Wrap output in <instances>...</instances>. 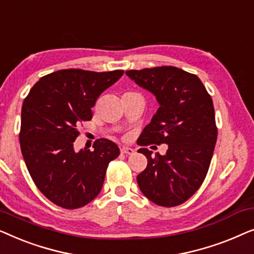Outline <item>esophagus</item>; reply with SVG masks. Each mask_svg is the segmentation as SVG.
<instances>
[{
	"label": "esophagus",
	"instance_id": "esophagus-1",
	"mask_svg": "<svg viewBox=\"0 0 254 254\" xmlns=\"http://www.w3.org/2000/svg\"><path fill=\"white\" fill-rule=\"evenodd\" d=\"M121 154H126V155H133L134 154V149L130 148V147H123L120 149Z\"/></svg>",
	"mask_w": 254,
	"mask_h": 254
}]
</instances>
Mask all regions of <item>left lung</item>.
<instances>
[{
  "label": "left lung",
  "mask_w": 254,
  "mask_h": 254,
  "mask_svg": "<svg viewBox=\"0 0 254 254\" xmlns=\"http://www.w3.org/2000/svg\"><path fill=\"white\" fill-rule=\"evenodd\" d=\"M126 74L159 104L137 140L148 159L136 178L138 187L158 206H178L199 190L209 169L217 140L213 100L196 75L171 65ZM151 143L168 144L167 154L154 158L144 148Z\"/></svg>",
  "instance_id": "left-lung-1"
}]
</instances>
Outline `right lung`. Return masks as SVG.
Listing matches in <instances>:
<instances>
[{"label": "right lung", "instance_id": "1", "mask_svg": "<svg viewBox=\"0 0 254 254\" xmlns=\"http://www.w3.org/2000/svg\"><path fill=\"white\" fill-rule=\"evenodd\" d=\"M123 75L124 70L64 69L41 77L24 99L19 134L24 161L36 186L57 206L81 208L102 190L119 148L99 138L93 151H76L74 142L79 124L91 120L100 93Z\"/></svg>", "mask_w": 254, "mask_h": 254}]
</instances>
